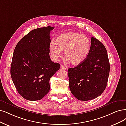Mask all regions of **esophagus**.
Masks as SVG:
<instances>
[{"mask_svg":"<svg viewBox=\"0 0 126 126\" xmlns=\"http://www.w3.org/2000/svg\"><path fill=\"white\" fill-rule=\"evenodd\" d=\"M60 68H61V69H64V70H66V67H65L64 66L62 65H61Z\"/></svg>","mask_w":126,"mask_h":126,"instance_id":"1","label":"esophagus"}]
</instances>
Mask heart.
Returning <instances> with one entry per match:
<instances>
[{
	"mask_svg": "<svg viewBox=\"0 0 126 126\" xmlns=\"http://www.w3.org/2000/svg\"><path fill=\"white\" fill-rule=\"evenodd\" d=\"M91 41L87 35L75 32L60 34L56 38L54 43L51 42L49 46L51 58L57 61L62 57L64 51V57L72 65L77 66L83 62L89 53Z\"/></svg>",
	"mask_w": 126,
	"mask_h": 126,
	"instance_id": "1",
	"label": "heart"
}]
</instances>
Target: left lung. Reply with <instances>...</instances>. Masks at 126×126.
<instances>
[{"label": "left lung", "instance_id": "1", "mask_svg": "<svg viewBox=\"0 0 126 126\" xmlns=\"http://www.w3.org/2000/svg\"><path fill=\"white\" fill-rule=\"evenodd\" d=\"M90 52L83 62L68 68L69 89L80 101L94 99L105 89L110 65L107 51L101 41L92 37Z\"/></svg>", "mask_w": 126, "mask_h": 126}]
</instances>
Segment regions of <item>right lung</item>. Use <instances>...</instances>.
<instances>
[{
	"label": "right lung",
	"instance_id": "add662e5",
	"mask_svg": "<svg viewBox=\"0 0 126 126\" xmlns=\"http://www.w3.org/2000/svg\"><path fill=\"white\" fill-rule=\"evenodd\" d=\"M54 27L47 26L31 31L18 41L14 50L10 73L18 94L30 101L41 99L50 90V78L60 64L49 55L50 33Z\"/></svg>",
	"mask_w": 126,
	"mask_h": 126
}]
</instances>
